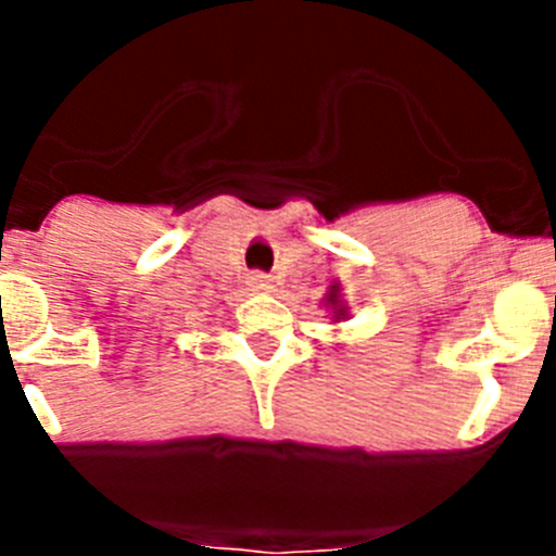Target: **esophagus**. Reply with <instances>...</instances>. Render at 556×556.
Listing matches in <instances>:
<instances>
[{
	"mask_svg": "<svg viewBox=\"0 0 556 556\" xmlns=\"http://www.w3.org/2000/svg\"><path fill=\"white\" fill-rule=\"evenodd\" d=\"M248 287L253 289V292H269V289H273V281H269L267 275L255 273L248 278Z\"/></svg>",
	"mask_w": 556,
	"mask_h": 556,
	"instance_id": "obj_1",
	"label": "esophagus"
}]
</instances>
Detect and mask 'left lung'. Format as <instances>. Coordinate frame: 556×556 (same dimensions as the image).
I'll return each instance as SVG.
<instances>
[{
    "mask_svg": "<svg viewBox=\"0 0 556 556\" xmlns=\"http://www.w3.org/2000/svg\"><path fill=\"white\" fill-rule=\"evenodd\" d=\"M323 308L328 312V317H331V323H345L348 317H351V303L342 298V283L333 281L331 287H328L326 298H323L320 303Z\"/></svg>",
    "mask_w": 556,
    "mask_h": 556,
    "instance_id": "obj_1",
    "label": "left lung"
}]
</instances>
